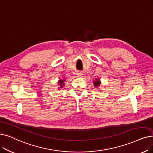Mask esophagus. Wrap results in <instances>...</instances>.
<instances>
[{
  "instance_id": "34e87169",
  "label": "esophagus",
  "mask_w": 153,
  "mask_h": 153,
  "mask_svg": "<svg viewBox=\"0 0 153 153\" xmlns=\"http://www.w3.org/2000/svg\"><path fill=\"white\" fill-rule=\"evenodd\" d=\"M77 75L78 77H82V76H83V74H82V72H77Z\"/></svg>"
}]
</instances>
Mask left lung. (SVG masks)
<instances>
[{
  "mask_svg": "<svg viewBox=\"0 0 153 153\" xmlns=\"http://www.w3.org/2000/svg\"><path fill=\"white\" fill-rule=\"evenodd\" d=\"M101 83V82L100 79H99V78H96L95 79V81H93V84H94V88H98L99 86L100 85Z\"/></svg>",
  "mask_w": 153,
  "mask_h": 153,
  "instance_id": "obj_1",
  "label": "left lung"
}]
</instances>
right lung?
Masks as SVG:
<instances>
[{
	"label": "right lung",
	"mask_w": 153,
	"mask_h": 153,
	"mask_svg": "<svg viewBox=\"0 0 153 153\" xmlns=\"http://www.w3.org/2000/svg\"><path fill=\"white\" fill-rule=\"evenodd\" d=\"M65 81V79H59V80L58 81V85H59V88H58V89H61V88H64V85H65V84H64V82Z\"/></svg>",
	"instance_id": "add662e5"
}]
</instances>
